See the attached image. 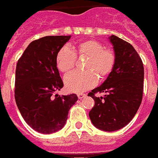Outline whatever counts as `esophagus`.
<instances>
[{"label":"esophagus","mask_w":158,"mask_h":158,"mask_svg":"<svg viewBox=\"0 0 158 158\" xmlns=\"http://www.w3.org/2000/svg\"><path fill=\"white\" fill-rule=\"evenodd\" d=\"M77 97H78V99H83L84 97H85V94H82V93H79V94H77Z\"/></svg>","instance_id":"34e87169"}]
</instances>
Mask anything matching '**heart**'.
<instances>
[{"instance_id":"heart-1","label":"heart","mask_w":158,"mask_h":158,"mask_svg":"<svg viewBox=\"0 0 158 158\" xmlns=\"http://www.w3.org/2000/svg\"><path fill=\"white\" fill-rule=\"evenodd\" d=\"M86 57L84 72L73 71L64 78L66 89L70 92L81 93L91 89L97 83V76L104 79L110 75L116 64V55L111 48L94 40H85L74 45L72 50L63 47L58 51L55 63L59 71L69 73L76 63V57Z\"/></svg>"}]
</instances>
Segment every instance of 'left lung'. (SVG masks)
I'll use <instances>...</instances> for the list:
<instances>
[{
    "mask_svg": "<svg viewBox=\"0 0 158 158\" xmlns=\"http://www.w3.org/2000/svg\"><path fill=\"white\" fill-rule=\"evenodd\" d=\"M116 55L113 72L104 82L88 94L94 100L89 117L98 129L115 131L126 127L136 114L143 89V64L135 48L112 35L109 37ZM97 93H105L96 97Z\"/></svg>",
    "mask_w": 158,
    "mask_h": 158,
    "instance_id": "obj_1",
    "label": "left lung"
}]
</instances>
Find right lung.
<instances>
[{
	"mask_svg": "<svg viewBox=\"0 0 158 158\" xmlns=\"http://www.w3.org/2000/svg\"><path fill=\"white\" fill-rule=\"evenodd\" d=\"M71 36H47L31 41L18 60L15 98L23 119L39 133L61 130L69 111L77 101L76 94L59 95L64 83L55 58Z\"/></svg>",
	"mask_w": 158,
	"mask_h": 158,
	"instance_id": "add662e5",
	"label": "right lung"
}]
</instances>
